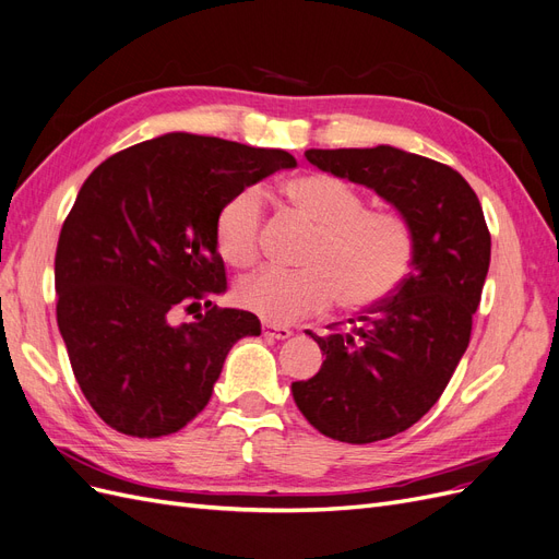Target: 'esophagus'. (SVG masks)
<instances>
[{
  "mask_svg": "<svg viewBox=\"0 0 559 559\" xmlns=\"http://www.w3.org/2000/svg\"><path fill=\"white\" fill-rule=\"evenodd\" d=\"M262 332H264V336H272V338H278V341H283V338H290V336H293V330H290V328L272 325V322H264V325H262Z\"/></svg>",
  "mask_w": 559,
  "mask_h": 559,
  "instance_id": "esophagus-1",
  "label": "esophagus"
}]
</instances>
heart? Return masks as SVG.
I'll list each match as a JSON object with an SVG mask.
<instances>
[{"label":"heart","mask_w":559,"mask_h":559,"mask_svg":"<svg viewBox=\"0 0 559 559\" xmlns=\"http://www.w3.org/2000/svg\"><path fill=\"white\" fill-rule=\"evenodd\" d=\"M281 200L313 229L299 274L264 269L237 285L246 311L274 325L318 313L336 299L344 311H367L406 281L413 264V234L400 213L365 209L348 183L328 174H304L281 186ZM262 194L246 188L215 215V248L231 266L258 258Z\"/></svg>","instance_id":"obj_1"}]
</instances>
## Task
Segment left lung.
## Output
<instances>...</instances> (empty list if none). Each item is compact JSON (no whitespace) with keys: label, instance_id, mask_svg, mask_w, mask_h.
I'll list each match as a JSON object with an SVG mask.
<instances>
[{"label":"left lung","instance_id":"1","mask_svg":"<svg viewBox=\"0 0 559 559\" xmlns=\"http://www.w3.org/2000/svg\"><path fill=\"white\" fill-rule=\"evenodd\" d=\"M313 167L371 188L413 234L406 281L328 336L309 381L293 383L304 418L320 435L373 443L416 425L435 406L469 346L490 266V231L476 192L441 162L392 146L311 148Z\"/></svg>","mask_w":559,"mask_h":559}]
</instances>
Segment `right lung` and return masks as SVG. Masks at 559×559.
<instances>
[{
    "label": "right lung",
    "mask_w": 559,
    "mask_h": 559,
    "mask_svg": "<svg viewBox=\"0 0 559 559\" xmlns=\"http://www.w3.org/2000/svg\"><path fill=\"white\" fill-rule=\"evenodd\" d=\"M297 159L278 148L171 132L124 148L87 176L56 253L58 328L97 416L155 439L209 404L229 348L258 316L218 309L227 290L215 215ZM206 308L194 323L183 312Z\"/></svg>",
    "instance_id": "add662e5"
}]
</instances>
